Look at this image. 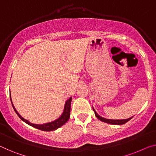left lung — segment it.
Here are the masks:
<instances>
[{
  "instance_id": "8db88e82",
  "label": "left lung",
  "mask_w": 156,
  "mask_h": 156,
  "mask_svg": "<svg viewBox=\"0 0 156 156\" xmlns=\"http://www.w3.org/2000/svg\"><path fill=\"white\" fill-rule=\"evenodd\" d=\"M93 111H94V114L96 115V117L98 118L99 120H100L102 122H106V123H109V124H112V125H122V124H125V123H126L127 122H128L130 119H132V118H133V116H132V118H127V119H125V120H111V119H106V118H104L103 117H101L99 115L97 114V113L95 111V110L93 108Z\"/></svg>"
}]
</instances>
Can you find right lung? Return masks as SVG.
<instances>
[{
	"label": "right lung",
	"mask_w": 156,
	"mask_h": 156,
	"mask_svg": "<svg viewBox=\"0 0 156 156\" xmlns=\"http://www.w3.org/2000/svg\"><path fill=\"white\" fill-rule=\"evenodd\" d=\"M10 101L12 103V107L14 108V110L17 113V115L21 118V120H23V121L25 122L27 124L31 125V126L35 127V128L43 130V131H52V130H55L59 128V127H62V125H64L65 123H66L68 120L70 118V111H71V99L72 98L70 97V99H69L68 100L66 101L65 103V106H64V112L62 113V115L60 116V117L58 118V119L55 120V121H52L51 122H48V123H45V124H43V125H37V124H34V123H31L28 121L26 119H24V118L22 117L20 115L17 110H16L15 108L14 107L12 102V99H11V97L10 95Z\"/></svg>",
	"instance_id": "right-lung-1"
}]
</instances>
